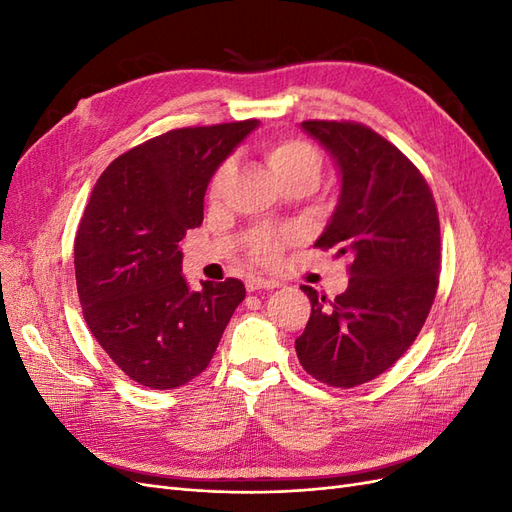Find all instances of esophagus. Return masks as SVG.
Returning a JSON list of instances; mask_svg holds the SVG:
<instances>
[{"mask_svg":"<svg viewBox=\"0 0 512 512\" xmlns=\"http://www.w3.org/2000/svg\"><path fill=\"white\" fill-rule=\"evenodd\" d=\"M280 284H277L275 280H267V277H258V275H250L245 280V288L250 292H256V290H271V288H277Z\"/></svg>","mask_w":512,"mask_h":512,"instance_id":"esophagus-1","label":"esophagus"}]
</instances>
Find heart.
<instances>
[{
    "label": "heart",
    "mask_w": 512,
    "mask_h": 512,
    "mask_svg": "<svg viewBox=\"0 0 512 512\" xmlns=\"http://www.w3.org/2000/svg\"><path fill=\"white\" fill-rule=\"evenodd\" d=\"M267 166L275 179L280 181L284 188L294 183H307L314 185L320 177L322 170V156L320 151L303 138H282V141H273L262 149ZM228 175V166H222L215 173L211 181V196L220 192L222 183ZM290 241L288 232H258L250 243V254L260 262H273L280 256L282 247Z\"/></svg>",
    "instance_id": "1"
}]
</instances>
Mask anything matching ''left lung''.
I'll return each instance as SVG.
<instances>
[{
    "mask_svg": "<svg viewBox=\"0 0 512 512\" xmlns=\"http://www.w3.org/2000/svg\"><path fill=\"white\" fill-rule=\"evenodd\" d=\"M342 175L335 213L316 247L352 258L346 292L312 286L294 348L309 376L352 389L389 369L416 339L436 299L440 220L425 177L384 136L354 121H303Z\"/></svg>",
    "mask_w": 512,
    "mask_h": 512,
    "instance_id": "1",
    "label": "left lung"
}]
</instances>
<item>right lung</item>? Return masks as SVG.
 <instances>
[{
  "instance_id": "add662e5",
  "label": "right lung",
  "mask_w": 512,
  "mask_h": 512,
  "mask_svg": "<svg viewBox=\"0 0 512 512\" xmlns=\"http://www.w3.org/2000/svg\"><path fill=\"white\" fill-rule=\"evenodd\" d=\"M256 119L179 128L121 153L100 175L74 239L76 290L98 344L134 382L177 389L203 374L245 286L181 275V239L203 224L218 166Z\"/></svg>"
}]
</instances>
